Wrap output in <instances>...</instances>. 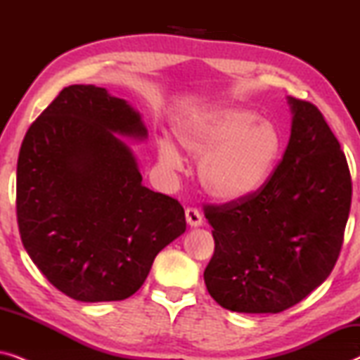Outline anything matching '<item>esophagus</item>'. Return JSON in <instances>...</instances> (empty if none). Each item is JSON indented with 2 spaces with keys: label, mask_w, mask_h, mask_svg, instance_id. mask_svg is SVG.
<instances>
[{
  "label": "esophagus",
  "mask_w": 360,
  "mask_h": 360,
  "mask_svg": "<svg viewBox=\"0 0 360 360\" xmlns=\"http://www.w3.org/2000/svg\"><path fill=\"white\" fill-rule=\"evenodd\" d=\"M185 216H186V223H188L190 228H200V226L203 224V218H201L200 211L196 208H186Z\"/></svg>",
  "instance_id": "obj_1"
}]
</instances>
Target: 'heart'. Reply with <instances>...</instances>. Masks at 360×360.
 I'll return each mask as SVG.
<instances>
[{
	"label": "heart",
	"mask_w": 360,
	"mask_h": 360,
	"mask_svg": "<svg viewBox=\"0 0 360 360\" xmlns=\"http://www.w3.org/2000/svg\"><path fill=\"white\" fill-rule=\"evenodd\" d=\"M174 132L184 150L200 159L201 188L219 201L248 198L262 188L282 152L278 127L244 106L201 108L176 121ZM157 159L169 170L184 165L170 137L157 141Z\"/></svg>",
	"instance_id": "obj_1"
}]
</instances>
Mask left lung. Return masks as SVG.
<instances>
[{"label": "left lung", "mask_w": 360, "mask_h": 360, "mask_svg": "<svg viewBox=\"0 0 360 360\" xmlns=\"http://www.w3.org/2000/svg\"><path fill=\"white\" fill-rule=\"evenodd\" d=\"M290 141L254 195L205 206L214 254L205 283L221 307L280 313L329 277L342 245L352 184L341 146L319 110L288 96Z\"/></svg>", "instance_id": "left-lung-1"}]
</instances>
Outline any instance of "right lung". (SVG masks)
<instances>
[{"mask_svg": "<svg viewBox=\"0 0 360 360\" xmlns=\"http://www.w3.org/2000/svg\"><path fill=\"white\" fill-rule=\"evenodd\" d=\"M126 139L146 141L139 111L106 88L70 85L24 137L16 211L29 257L78 302H117L185 233L179 201L142 185Z\"/></svg>", "mask_w": 360, "mask_h": 360, "instance_id": "obj_1", "label": "right lung"}]
</instances>
